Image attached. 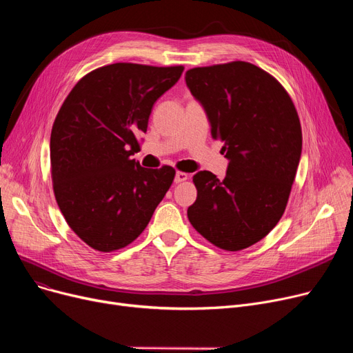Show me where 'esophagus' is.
<instances>
[{
	"label": "esophagus",
	"mask_w": 353,
	"mask_h": 353,
	"mask_svg": "<svg viewBox=\"0 0 353 353\" xmlns=\"http://www.w3.org/2000/svg\"><path fill=\"white\" fill-rule=\"evenodd\" d=\"M189 179V174L184 173V172H177L176 173V177H174V181L176 183H181V181H186Z\"/></svg>",
	"instance_id": "34e87169"
}]
</instances>
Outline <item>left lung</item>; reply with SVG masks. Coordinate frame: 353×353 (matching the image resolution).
Masks as SVG:
<instances>
[{"label":"left lung","mask_w":353,"mask_h":353,"mask_svg":"<svg viewBox=\"0 0 353 353\" xmlns=\"http://www.w3.org/2000/svg\"><path fill=\"white\" fill-rule=\"evenodd\" d=\"M184 79L229 159L223 180L208 170L193 176L188 217L212 245L246 249L285 213L302 153L298 111L279 81L246 61L190 68Z\"/></svg>","instance_id":"8db88e82"}]
</instances>
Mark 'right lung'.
<instances>
[{"label":"right lung","instance_id":"obj_1","mask_svg":"<svg viewBox=\"0 0 353 353\" xmlns=\"http://www.w3.org/2000/svg\"><path fill=\"white\" fill-rule=\"evenodd\" d=\"M183 70L108 64L85 74L59 110L50 139L54 196L70 229L94 250L134 242L172 186V165L144 169L130 156L153 104Z\"/></svg>","mask_w":353,"mask_h":353}]
</instances>
